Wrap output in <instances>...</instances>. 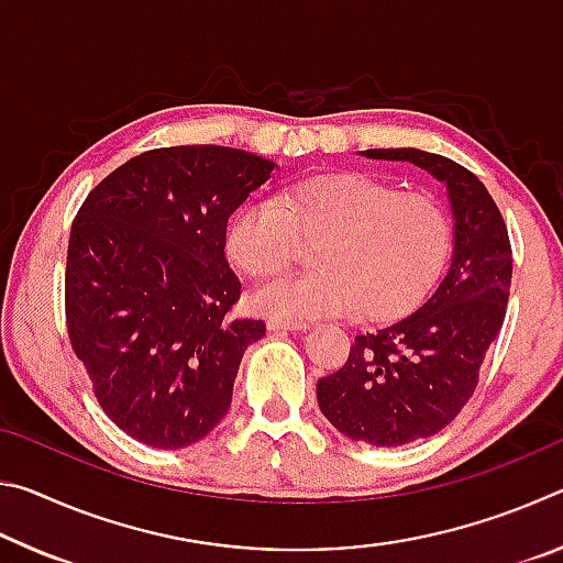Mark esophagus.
<instances>
[{"instance_id":"esophagus-1","label":"esophagus","mask_w":563,"mask_h":563,"mask_svg":"<svg viewBox=\"0 0 563 563\" xmlns=\"http://www.w3.org/2000/svg\"><path fill=\"white\" fill-rule=\"evenodd\" d=\"M310 322H302V320H278V318H271L268 320V330L273 332H288V330H308Z\"/></svg>"}]
</instances>
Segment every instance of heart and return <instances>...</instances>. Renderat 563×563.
<instances>
[{
  "instance_id": "obj_1",
  "label": "heart",
  "mask_w": 563,
  "mask_h": 563,
  "mask_svg": "<svg viewBox=\"0 0 563 563\" xmlns=\"http://www.w3.org/2000/svg\"><path fill=\"white\" fill-rule=\"evenodd\" d=\"M316 271L253 292V308L278 320L347 316L387 322L407 316L434 288L452 245V223L430 190H397L365 170L295 180L278 201L255 198L231 216L225 255L247 278H273L298 261Z\"/></svg>"
}]
</instances>
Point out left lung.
<instances>
[{"label":"left lung","mask_w":563,"mask_h":563,"mask_svg":"<svg viewBox=\"0 0 563 563\" xmlns=\"http://www.w3.org/2000/svg\"><path fill=\"white\" fill-rule=\"evenodd\" d=\"M409 161L446 186L452 265L412 316L352 342L338 373L318 379L320 412L350 440L402 446L444 430L470 402L484 355L507 316L511 243L489 190L452 158L419 148H369Z\"/></svg>","instance_id":"8db88e82"}]
</instances>
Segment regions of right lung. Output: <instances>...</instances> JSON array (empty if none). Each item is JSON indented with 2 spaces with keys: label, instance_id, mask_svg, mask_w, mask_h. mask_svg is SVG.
<instances>
[{
  "label": "right lung",
  "instance_id": "1",
  "mask_svg": "<svg viewBox=\"0 0 563 563\" xmlns=\"http://www.w3.org/2000/svg\"><path fill=\"white\" fill-rule=\"evenodd\" d=\"M273 168L241 148H154L103 178L76 213L66 328L101 409L133 440L184 450L231 409L243 352L265 322L228 316L241 280L225 228Z\"/></svg>",
  "mask_w": 563,
  "mask_h": 563
}]
</instances>
